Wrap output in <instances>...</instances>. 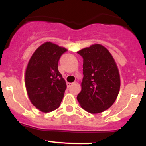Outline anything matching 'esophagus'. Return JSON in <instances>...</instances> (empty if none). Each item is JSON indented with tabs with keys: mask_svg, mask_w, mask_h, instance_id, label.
I'll list each match as a JSON object with an SVG mask.
<instances>
[{
	"mask_svg": "<svg viewBox=\"0 0 146 146\" xmlns=\"http://www.w3.org/2000/svg\"><path fill=\"white\" fill-rule=\"evenodd\" d=\"M76 83H77V82H72V83H67V86H68V87H70V86H73V85H75Z\"/></svg>",
	"mask_w": 146,
	"mask_h": 146,
	"instance_id": "esophagus-1",
	"label": "esophagus"
}]
</instances>
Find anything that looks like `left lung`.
I'll return each instance as SVG.
<instances>
[{
    "label": "left lung",
    "mask_w": 146,
    "mask_h": 146,
    "mask_svg": "<svg viewBox=\"0 0 146 146\" xmlns=\"http://www.w3.org/2000/svg\"><path fill=\"white\" fill-rule=\"evenodd\" d=\"M83 58L82 90L77 100L85 110L99 113L113 105L120 90V75L113 56L101 44L77 52Z\"/></svg>",
    "instance_id": "left-lung-1"
}]
</instances>
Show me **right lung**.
<instances>
[{
  "instance_id": "obj_1",
  "label": "right lung",
  "mask_w": 146,
  "mask_h": 146,
  "mask_svg": "<svg viewBox=\"0 0 146 146\" xmlns=\"http://www.w3.org/2000/svg\"><path fill=\"white\" fill-rule=\"evenodd\" d=\"M66 49L46 42L36 49L28 62L25 83L28 97L37 109L49 113L60 106L66 84L59 72L58 61Z\"/></svg>"
}]
</instances>
